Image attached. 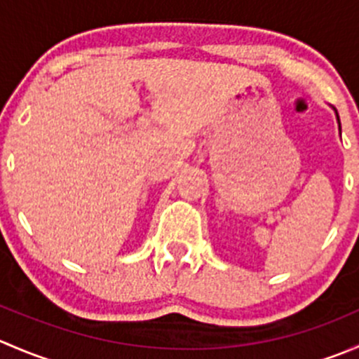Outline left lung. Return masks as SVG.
I'll list each match as a JSON object with an SVG mask.
<instances>
[{
	"label": "left lung",
	"mask_w": 359,
	"mask_h": 359,
	"mask_svg": "<svg viewBox=\"0 0 359 359\" xmlns=\"http://www.w3.org/2000/svg\"><path fill=\"white\" fill-rule=\"evenodd\" d=\"M334 111H335V116H337V123H339V132H340V119H339V114H337V109L334 107Z\"/></svg>",
	"instance_id": "obj_1"
}]
</instances>
